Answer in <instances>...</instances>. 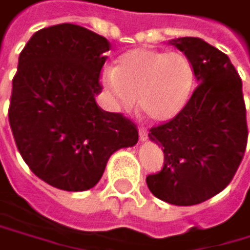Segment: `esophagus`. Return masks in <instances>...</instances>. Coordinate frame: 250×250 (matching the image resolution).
I'll use <instances>...</instances> for the list:
<instances>
[{
  "label": "esophagus",
  "mask_w": 250,
  "mask_h": 250,
  "mask_svg": "<svg viewBox=\"0 0 250 250\" xmlns=\"http://www.w3.org/2000/svg\"><path fill=\"white\" fill-rule=\"evenodd\" d=\"M148 139V132L147 129H144V127H139V141H147Z\"/></svg>",
  "instance_id": "1"
}]
</instances>
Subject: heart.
<instances>
[{
	"mask_svg": "<svg viewBox=\"0 0 250 250\" xmlns=\"http://www.w3.org/2000/svg\"><path fill=\"white\" fill-rule=\"evenodd\" d=\"M102 81L118 109L129 111L138 97L141 111L151 121L165 123L188 104L195 72L188 57L180 52L136 47L124 52Z\"/></svg>",
	"mask_w": 250,
	"mask_h": 250,
	"instance_id": "1",
	"label": "heart"
}]
</instances>
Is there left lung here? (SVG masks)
<instances>
[{
	"label": "left lung",
	"instance_id": "1",
	"mask_svg": "<svg viewBox=\"0 0 250 250\" xmlns=\"http://www.w3.org/2000/svg\"><path fill=\"white\" fill-rule=\"evenodd\" d=\"M192 62L198 87L185 109L150 129L163 150V168L147 177L150 192L174 206H195L222 192L248 142L242 79L228 55L203 39L169 40Z\"/></svg>",
	"mask_w": 250,
	"mask_h": 250
}]
</instances>
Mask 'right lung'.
Wrapping results in <instances>:
<instances>
[{
  "label": "right lung",
  "mask_w": 250,
  "mask_h": 250,
  "mask_svg": "<svg viewBox=\"0 0 250 250\" xmlns=\"http://www.w3.org/2000/svg\"><path fill=\"white\" fill-rule=\"evenodd\" d=\"M109 42L73 23L33 34L19 55L8 109L18 150L47 185L94 188L109 157L138 142L135 124L97 106Z\"/></svg>",
  "instance_id": "obj_1"
}]
</instances>
